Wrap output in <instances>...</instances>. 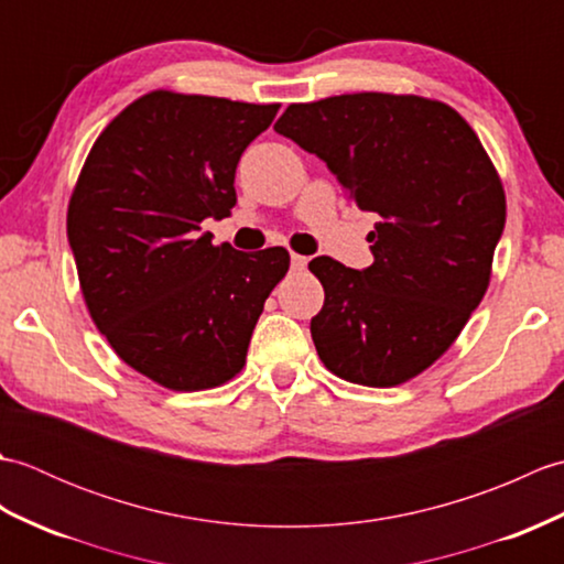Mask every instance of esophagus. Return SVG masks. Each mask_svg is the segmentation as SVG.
I'll use <instances>...</instances> for the list:
<instances>
[{"mask_svg": "<svg viewBox=\"0 0 564 564\" xmlns=\"http://www.w3.org/2000/svg\"><path fill=\"white\" fill-rule=\"evenodd\" d=\"M307 267V257L303 254H291V269L293 271H303Z\"/></svg>", "mask_w": 564, "mask_h": 564, "instance_id": "1", "label": "esophagus"}]
</instances>
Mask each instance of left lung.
Returning <instances> with one entry per match:
<instances>
[{"label":"left lung","mask_w":564,"mask_h":564,"mask_svg":"<svg viewBox=\"0 0 564 564\" xmlns=\"http://www.w3.org/2000/svg\"><path fill=\"white\" fill-rule=\"evenodd\" d=\"M273 130L378 215L368 269L310 261L325 289L310 322L322 364L368 388L419 376L480 305L505 232V188L480 138L446 104L380 91L291 104Z\"/></svg>","instance_id":"1"}]
</instances>
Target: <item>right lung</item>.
I'll return each instance as SVG.
<instances>
[{"instance_id":"obj_1","label":"right lung","mask_w":564,"mask_h":564,"mask_svg":"<svg viewBox=\"0 0 564 564\" xmlns=\"http://www.w3.org/2000/svg\"><path fill=\"white\" fill-rule=\"evenodd\" d=\"M279 109L150 91L104 128L72 191L67 239L94 325L170 390L235 378L289 271L283 247L237 251L200 232L230 215L237 162Z\"/></svg>"}]
</instances>
